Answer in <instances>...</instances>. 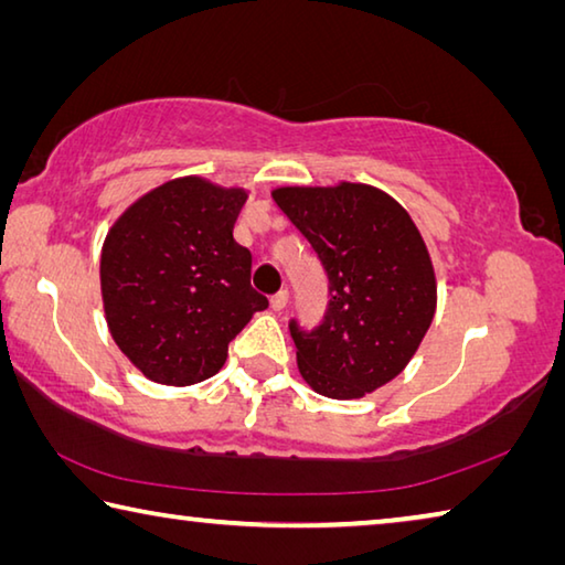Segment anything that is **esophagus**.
Returning <instances> with one entry per match:
<instances>
[{"mask_svg": "<svg viewBox=\"0 0 565 565\" xmlns=\"http://www.w3.org/2000/svg\"><path fill=\"white\" fill-rule=\"evenodd\" d=\"M286 303H289V291H286V289L276 291V294L271 296V309H274V311H284Z\"/></svg>", "mask_w": 565, "mask_h": 565, "instance_id": "1", "label": "esophagus"}]
</instances>
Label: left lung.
Listing matches in <instances>:
<instances>
[{
    "mask_svg": "<svg viewBox=\"0 0 565 565\" xmlns=\"http://www.w3.org/2000/svg\"><path fill=\"white\" fill-rule=\"evenodd\" d=\"M274 202L328 281L321 321H289L303 381L335 399L373 393L403 371L435 316V271L415 222L367 184L281 188Z\"/></svg>",
    "mask_w": 565,
    "mask_h": 565,
    "instance_id": "obj_1",
    "label": "left lung"
}]
</instances>
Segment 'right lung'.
I'll return each mask as SVG.
<instances>
[{
	"instance_id": "1",
	"label": "right lung",
	"mask_w": 565,
	"mask_h": 565,
	"mask_svg": "<svg viewBox=\"0 0 565 565\" xmlns=\"http://www.w3.org/2000/svg\"><path fill=\"white\" fill-rule=\"evenodd\" d=\"M244 202L242 190L172 180L132 204L106 237V321L150 381H207L252 313L269 306L249 281V249L232 237Z\"/></svg>"
}]
</instances>
